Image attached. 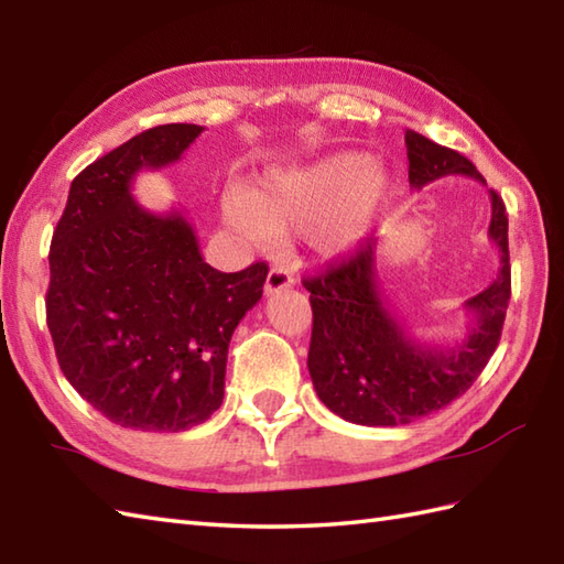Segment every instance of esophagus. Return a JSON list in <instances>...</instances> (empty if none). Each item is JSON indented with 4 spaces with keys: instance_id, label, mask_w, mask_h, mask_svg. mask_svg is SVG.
<instances>
[{
    "instance_id": "esophagus-1",
    "label": "esophagus",
    "mask_w": 564,
    "mask_h": 564,
    "mask_svg": "<svg viewBox=\"0 0 564 564\" xmlns=\"http://www.w3.org/2000/svg\"><path fill=\"white\" fill-rule=\"evenodd\" d=\"M291 285H293V271L289 267H283V263H275L267 275V285H263V291H267V295H275L285 289H291Z\"/></svg>"
}]
</instances>
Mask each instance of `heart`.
<instances>
[{
    "label": "heart",
    "instance_id": "obj_1",
    "mask_svg": "<svg viewBox=\"0 0 564 564\" xmlns=\"http://www.w3.org/2000/svg\"><path fill=\"white\" fill-rule=\"evenodd\" d=\"M390 182L370 154L341 150L313 164L271 172L249 186L230 215L251 232H305L319 254L344 257L373 230Z\"/></svg>",
    "mask_w": 564,
    "mask_h": 564
}]
</instances>
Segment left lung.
Listing matches in <instances>:
<instances>
[{
	"label": "left lung",
	"instance_id": "8db88e82",
	"mask_svg": "<svg viewBox=\"0 0 564 564\" xmlns=\"http://www.w3.org/2000/svg\"><path fill=\"white\" fill-rule=\"evenodd\" d=\"M410 186L424 188L436 178L460 174L487 182L475 164L455 150L406 130ZM489 239L499 247V273L482 293L465 301L467 334L438 346L412 337L392 313L378 285V245L366 239L351 259L305 279L313 305V339L307 368L317 398L351 424L402 426L434 414L473 386L492 358L511 295L509 218L489 188Z\"/></svg>",
	"mask_w": 564,
	"mask_h": 564
}]
</instances>
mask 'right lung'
<instances>
[{
	"label": "right lung",
	"mask_w": 564,
	"mask_h": 564,
	"mask_svg": "<svg viewBox=\"0 0 564 564\" xmlns=\"http://www.w3.org/2000/svg\"><path fill=\"white\" fill-rule=\"evenodd\" d=\"M203 126L130 138L69 186L51 245L45 315L69 386L109 422L186 431L223 404L227 346L261 301L269 267L223 273L203 261L186 215L133 196L140 172L182 160Z\"/></svg>",
	"instance_id": "add662e5"
}]
</instances>
